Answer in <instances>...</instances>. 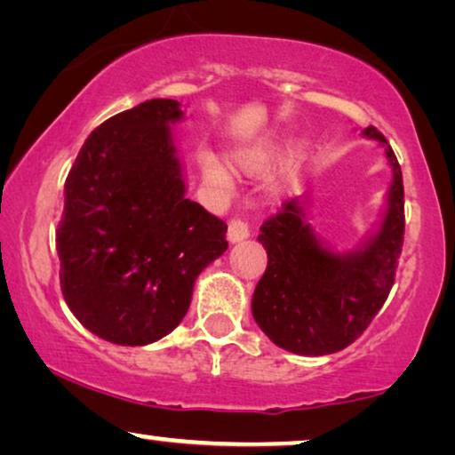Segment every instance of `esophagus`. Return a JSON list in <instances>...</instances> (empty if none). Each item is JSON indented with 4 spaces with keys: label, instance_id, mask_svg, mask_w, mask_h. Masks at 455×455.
<instances>
[{
    "label": "esophagus",
    "instance_id": "esophagus-1",
    "mask_svg": "<svg viewBox=\"0 0 455 455\" xmlns=\"http://www.w3.org/2000/svg\"><path fill=\"white\" fill-rule=\"evenodd\" d=\"M248 235H251V229H248V223L244 220H240V217L229 220V223H228V240L229 242L246 240Z\"/></svg>",
    "mask_w": 455,
    "mask_h": 455
}]
</instances>
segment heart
<instances>
[{"instance_id":"1","label":"heart","mask_w":455,"mask_h":455,"mask_svg":"<svg viewBox=\"0 0 455 455\" xmlns=\"http://www.w3.org/2000/svg\"><path fill=\"white\" fill-rule=\"evenodd\" d=\"M271 157H273L271 148L251 147V148H244V151L234 155V165L244 173H257V172L265 170V167L269 165ZM204 172H207V176L213 180V182L226 184L228 173L223 172V167L220 164H215V161H207V165H204Z\"/></svg>"}]
</instances>
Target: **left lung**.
<instances>
[{
	"instance_id": "obj_1",
	"label": "left lung",
	"mask_w": 455,
	"mask_h": 455,
	"mask_svg": "<svg viewBox=\"0 0 455 455\" xmlns=\"http://www.w3.org/2000/svg\"><path fill=\"white\" fill-rule=\"evenodd\" d=\"M364 136L383 142L394 167L381 229L358 251L335 254L319 244L302 203L285 201L260 226L265 275L252 296V316L273 344L302 356L344 350L364 333L387 300L403 244V182L397 157L375 126Z\"/></svg>"
}]
</instances>
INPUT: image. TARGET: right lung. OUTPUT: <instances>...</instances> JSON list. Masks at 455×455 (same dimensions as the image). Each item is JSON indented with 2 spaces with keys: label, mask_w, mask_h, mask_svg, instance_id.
Listing matches in <instances>:
<instances>
[{
  "label": "right lung",
  "mask_w": 455,
  "mask_h": 455,
  "mask_svg": "<svg viewBox=\"0 0 455 455\" xmlns=\"http://www.w3.org/2000/svg\"><path fill=\"white\" fill-rule=\"evenodd\" d=\"M151 99L91 132L66 178L60 285L83 325L117 346H147L188 313L204 267L228 248L226 221L184 196L170 124Z\"/></svg>",
  "instance_id": "add662e5"
}]
</instances>
